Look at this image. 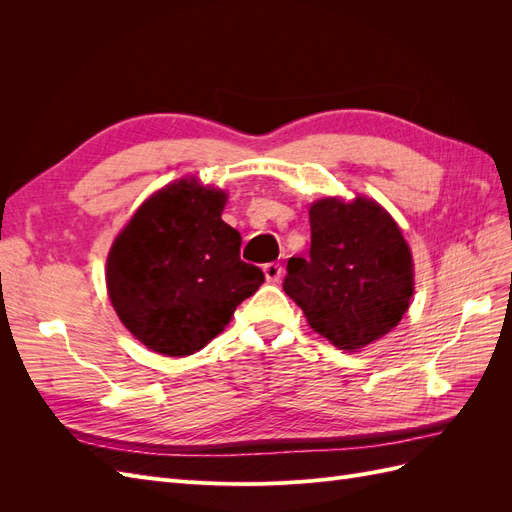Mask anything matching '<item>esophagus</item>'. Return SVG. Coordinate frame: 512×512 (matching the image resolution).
Returning a JSON list of instances; mask_svg holds the SVG:
<instances>
[{
	"label": "esophagus",
	"mask_w": 512,
	"mask_h": 512,
	"mask_svg": "<svg viewBox=\"0 0 512 512\" xmlns=\"http://www.w3.org/2000/svg\"><path fill=\"white\" fill-rule=\"evenodd\" d=\"M262 271H265L267 282L277 284V282H280V277H282V271H284V269H282L280 262H269V265L262 267Z\"/></svg>",
	"instance_id": "1"
}]
</instances>
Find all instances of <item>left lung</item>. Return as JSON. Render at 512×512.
<instances>
[{
    "label": "left lung",
    "instance_id": "left-lung-1",
    "mask_svg": "<svg viewBox=\"0 0 512 512\" xmlns=\"http://www.w3.org/2000/svg\"><path fill=\"white\" fill-rule=\"evenodd\" d=\"M312 245L290 258L284 290L318 335L339 350L363 348L389 333L414 292L410 247L376 200L322 198L309 207Z\"/></svg>",
    "mask_w": 512,
    "mask_h": 512
}]
</instances>
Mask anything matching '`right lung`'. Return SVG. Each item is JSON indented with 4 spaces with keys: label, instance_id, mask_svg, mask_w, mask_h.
Here are the masks:
<instances>
[{
    "label": "right lung",
    "instance_id": "obj_1",
    "mask_svg": "<svg viewBox=\"0 0 512 512\" xmlns=\"http://www.w3.org/2000/svg\"><path fill=\"white\" fill-rule=\"evenodd\" d=\"M226 194L181 179L149 196L106 260L119 320L149 350L188 356L224 331L265 282L239 256L241 235L222 220Z\"/></svg>",
    "mask_w": 512,
    "mask_h": 512
}]
</instances>
